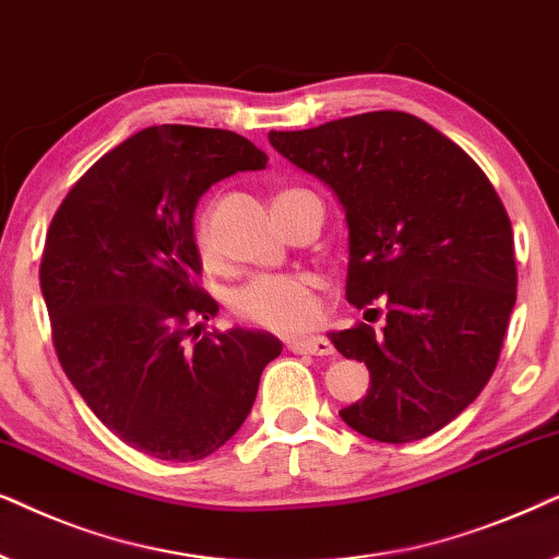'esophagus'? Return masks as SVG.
<instances>
[{"label": "esophagus", "mask_w": 559, "mask_h": 559, "mask_svg": "<svg viewBox=\"0 0 559 559\" xmlns=\"http://www.w3.org/2000/svg\"><path fill=\"white\" fill-rule=\"evenodd\" d=\"M286 347L299 355H332L334 345L326 337H296L288 340Z\"/></svg>", "instance_id": "obj_1"}]
</instances>
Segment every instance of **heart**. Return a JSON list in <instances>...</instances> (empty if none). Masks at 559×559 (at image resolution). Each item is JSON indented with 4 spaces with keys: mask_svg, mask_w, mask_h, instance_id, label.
<instances>
[{
    "mask_svg": "<svg viewBox=\"0 0 559 559\" xmlns=\"http://www.w3.org/2000/svg\"><path fill=\"white\" fill-rule=\"evenodd\" d=\"M193 248L206 267L217 263L212 227L206 214L193 225ZM233 314L245 324L263 326L271 332H299L314 322L319 301L314 281L304 273H263L252 275L229 299Z\"/></svg>",
    "mask_w": 559,
    "mask_h": 559,
    "instance_id": "1",
    "label": "heart"
}]
</instances>
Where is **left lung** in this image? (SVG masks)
<instances>
[{
	"mask_svg": "<svg viewBox=\"0 0 559 559\" xmlns=\"http://www.w3.org/2000/svg\"><path fill=\"white\" fill-rule=\"evenodd\" d=\"M267 140L345 210L347 301H385L381 330L360 322L330 332L370 370L366 399L342 408V421L389 444L435 435L486 389L516 304L513 229L493 183L406 111L271 130Z\"/></svg>",
	"mask_w": 559,
	"mask_h": 559,
	"instance_id": "1",
	"label": "left lung"
}]
</instances>
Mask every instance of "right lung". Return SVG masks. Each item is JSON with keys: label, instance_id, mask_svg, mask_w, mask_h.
<instances>
[{"label": "right lung", "instance_id": "right-lung-1", "mask_svg": "<svg viewBox=\"0 0 559 559\" xmlns=\"http://www.w3.org/2000/svg\"><path fill=\"white\" fill-rule=\"evenodd\" d=\"M229 130L155 124L102 155L50 222L40 288L63 373L130 448L191 463L219 450L258 396L278 337L233 326L199 286L193 210L212 183L265 168Z\"/></svg>", "mask_w": 559, "mask_h": 559}]
</instances>
